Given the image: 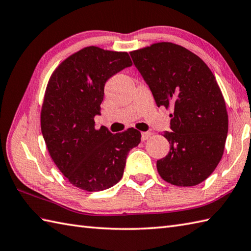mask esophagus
Listing matches in <instances>:
<instances>
[{"instance_id":"34e87169","label":"esophagus","mask_w":251,"mask_h":251,"mask_svg":"<svg viewBox=\"0 0 251 251\" xmlns=\"http://www.w3.org/2000/svg\"><path fill=\"white\" fill-rule=\"evenodd\" d=\"M151 136V132H143L142 133V141H146Z\"/></svg>"}]
</instances>
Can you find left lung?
I'll list each match as a JSON object with an SVG mask.
<instances>
[{
	"label": "left lung",
	"mask_w": 251,
	"mask_h": 251,
	"mask_svg": "<svg viewBox=\"0 0 251 251\" xmlns=\"http://www.w3.org/2000/svg\"><path fill=\"white\" fill-rule=\"evenodd\" d=\"M158 107L172 108L170 152L157 161L162 179L192 187L215 171L225 151L226 106L213 72L187 48L155 43L130 52Z\"/></svg>",
	"instance_id": "obj_1"
}]
</instances>
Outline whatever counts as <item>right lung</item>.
<instances>
[{"label": "right lung", "mask_w": 251, "mask_h": 251, "mask_svg": "<svg viewBox=\"0 0 251 251\" xmlns=\"http://www.w3.org/2000/svg\"><path fill=\"white\" fill-rule=\"evenodd\" d=\"M131 65L127 52L89 46L61 62L47 83L41 111L44 140L60 172L81 190L116 185L127 153L141 143V132L134 127L116 134L105 126L94 127L105 82Z\"/></svg>", "instance_id": "add662e5"}]
</instances>
